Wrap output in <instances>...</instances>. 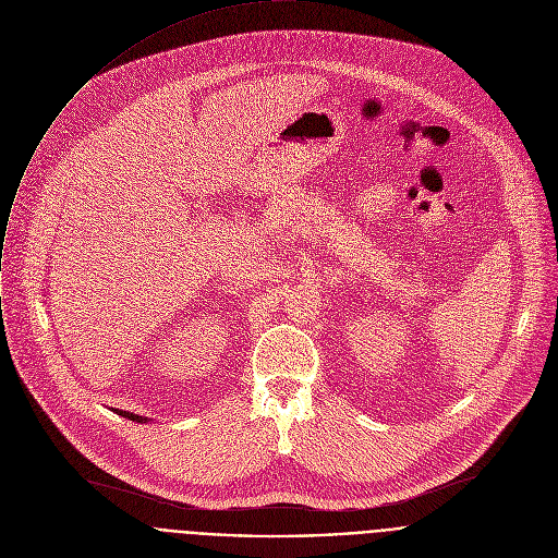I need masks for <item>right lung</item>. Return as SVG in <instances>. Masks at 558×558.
Here are the masks:
<instances>
[{
  "label": "right lung",
  "instance_id": "right-lung-1",
  "mask_svg": "<svg viewBox=\"0 0 558 558\" xmlns=\"http://www.w3.org/2000/svg\"><path fill=\"white\" fill-rule=\"evenodd\" d=\"M114 413H117V415H121V417H128V420H132V422H136V424H147V422H149L147 417H141V415H134V413H128V411H119V409H114Z\"/></svg>",
  "mask_w": 558,
  "mask_h": 558
}]
</instances>
